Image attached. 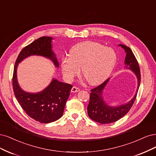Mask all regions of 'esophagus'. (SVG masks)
<instances>
[{"label": "esophagus", "mask_w": 156, "mask_h": 156, "mask_svg": "<svg viewBox=\"0 0 156 156\" xmlns=\"http://www.w3.org/2000/svg\"><path fill=\"white\" fill-rule=\"evenodd\" d=\"M80 91V89L78 87H73V88L71 89V92L72 93H76V92H78Z\"/></svg>", "instance_id": "34e87169"}]
</instances>
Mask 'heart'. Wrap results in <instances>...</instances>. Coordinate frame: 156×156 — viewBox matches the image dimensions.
Segmentation results:
<instances>
[{
	"mask_svg": "<svg viewBox=\"0 0 156 156\" xmlns=\"http://www.w3.org/2000/svg\"><path fill=\"white\" fill-rule=\"evenodd\" d=\"M117 62L113 49L94 41L76 44L71 49L69 56L62 59L61 68L64 77L72 81L82 68L87 82L96 85L104 82L112 73Z\"/></svg>",
	"mask_w": 156,
	"mask_h": 156,
	"instance_id": "heart-1",
	"label": "heart"
}]
</instances>
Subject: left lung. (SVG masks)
<instances>
[{
  "label": "left lung",
  "instance_id": "left-lung-1",
  "mask_svg": "<svg viewBox=\"0 0 156 156\" xmlns=\"http://www.w3.org/2000/svg\"><path fill=\"white\" fill-rule=\"evenodd\" d=\"M119 46L121 47L126 54L124 59V67L126 69L132 71L135 75L137 80V88L134 97L128 102L117 106H112L107 104L104 99V90L106 87L110 78H108L106 81L98 85V87L91 89L89 103L87 106V113L89 117L92 120L101 124L114 122L123 117L133 105L140 85V69L133 53L128 47L121 44H119Z\"/></svg>",
  "mask_w": 156,
  "mask_h": 156
}]
</instances>
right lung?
<instances>
[{
    "label": "right lung",
    "instance_id": "obj_1",
    "mask_svg": "<svg viewBox=\"0 0 156 156\" xmlns=\"http://www.w3.org/2000/svg\"><path fill=\"white\" fill-rule=\"evenodd\" d=\"M52 37L44 36L24 47L19 54L13 71V89L16 99L29 117L41 123L54 122L62 117L73 86L53 78L41 91L27 92L21 89L18 83L17 71L19 63L31 56L49 59L54 66L58 68L59 63L52 51Z\"/></svg>",
    "mask_w": 156,
    "mask_h": 156
}]
</instances>
